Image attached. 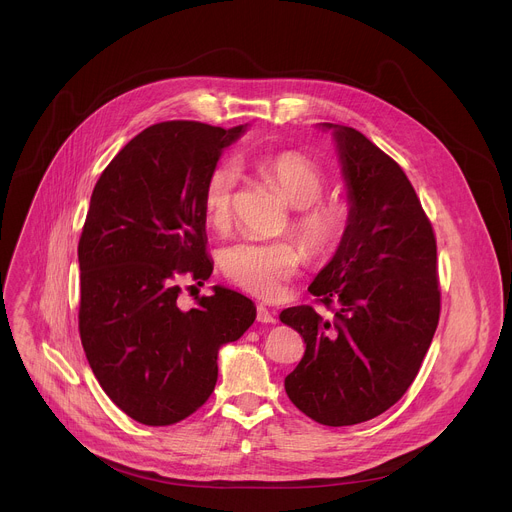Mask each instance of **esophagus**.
I'll return each mask as SVG.
<instances>
[{"instance_id":"esophagus-1","label":"esophagus","mask_w":512,"mask_h":512,"mask_svg":"<svg viewBox=\"0 0 512 512\" xmlns=\"http://www.w3.org/2000/svg\"><path fill=\"white\" fill-rule=\"evenodd\" d=\"M257 322H261V324H275V322H277L275 312L269 310V308H265L263 304H259V306H257Z\"/></svg>"}]
</instances>
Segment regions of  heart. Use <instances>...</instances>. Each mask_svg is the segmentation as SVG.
Masks as SVG:
<instances>
[{"label":"heart","mask_w":512,"mask_h":512,"mask_svg":"<svg viewBox=\"0 0 512 512\" xmlns=\"http://www.w3.org/2000/svg\"><path fill=\"white\" fill-rule=\"evenodd\" d=\"M257 172L289 206H294L287 227L305 247L306 255L316 263L334 257L350 231L352 208L340 196H324L326 172L314 160L291 150L263 156L257 162ZM235 184L237 170L233 164L214 166L204 180L202 210L216 231H225L231 223ZM301 248L291 239L239 241L223 251L221 269L247 294L275 300L304 265Z\"/></svg>","instance_id":"heart-1"}]
</instances>
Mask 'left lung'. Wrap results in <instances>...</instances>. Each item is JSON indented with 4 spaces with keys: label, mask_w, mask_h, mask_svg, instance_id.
<instances>
[{
    "label": "left lung",
    "mask_w": 512,
    "mask_h": 512,
    "mask_svg": "<svg viewBox=\"0 0 512 512\" xmlns=\"http://www.w3.org/2000/svg\"><path fill=\"white\" fill-rule=\"evenodd\" d=\"M334 129L348 186L352 225L332 261L308 287L332 312H281L306 352L285 377V393L310 419L369 421L415 381L440 322L437 245L429 218L401 166L360 131Z\"/></svg>",
    "instance_id": "obj_1"
}]
</instances>
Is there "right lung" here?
Returning <instances> with one entry per match:
<instances>
[{"label": "right lung", "mask_w": 512, "mask_h": 512, "mask_svg": "<svg viewBox=\"0 0 512 512\" xmlns=\"http://www.w3.org/2000/svg\"><path fill=\"white\" fill-rule=\"evenodd\" d=\"M243 125L162 121L135 135L95 184L79 241V332L109 399L143 425H172L206 403L218 348L255 322L233 289L182 310L180 277L212 273L202 186Z\"/></svg>", "instance_id": "right-lung-1"}]
</instances>
